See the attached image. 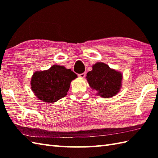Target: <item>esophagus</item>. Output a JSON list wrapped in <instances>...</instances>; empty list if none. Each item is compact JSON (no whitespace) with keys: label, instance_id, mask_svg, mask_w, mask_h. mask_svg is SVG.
<instances>
[{"label":"esophagus","instance_id":"1","mask_svg":"<svg viewBox=\"0 0 158 158\" xmlns=\"http://www.w3.org/2000/svg\"><path fill=\"white\" fill-rule=\"evenodd\" d=\"M85 75H86L85 73H81V74H79V75H78V76L79 77H81V78H84Z\"/></svg>","mask_w":158,"mask_h":158}]
</instances>
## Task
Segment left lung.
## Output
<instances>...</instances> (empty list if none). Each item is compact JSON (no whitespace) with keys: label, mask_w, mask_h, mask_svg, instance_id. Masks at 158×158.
I'll list each match as a JSON object with an SVG mask.
<instances>
[{"label":"left lung","mask_w":158,"mask_h":158,"mask_svg":"<svg viewBox=\"0 0 158 158\" xmlns=\"http://www.w3.org/2000/svg\"><path fill=\"white\" fill-rule=\"evenodd\" d=\"M87 80L97 94L103 98H110L116 95L122 87V74L110 69L103 62H97L92 70L87 73Z\"/></svg>","instance_id":"8db88e82"}]
</instances>
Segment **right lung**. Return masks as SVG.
<instances>
[{"mask_svg":"<svg viewBox=\"0 0 158 158\" xmlns=\"http://www.w3.org/2000/svg\"><path fill=\"white\" fill-rule=\"evenodd\" d=\"M77 75L64 66L53 65L43 71H36L31 78V89L37 98L47 103L58 101L66 96L70 82Z\"/></svg>","mask_w":158,"mask_h":158,"instance_id":"right-lung-1","label":"right lung"}]
</instances>
